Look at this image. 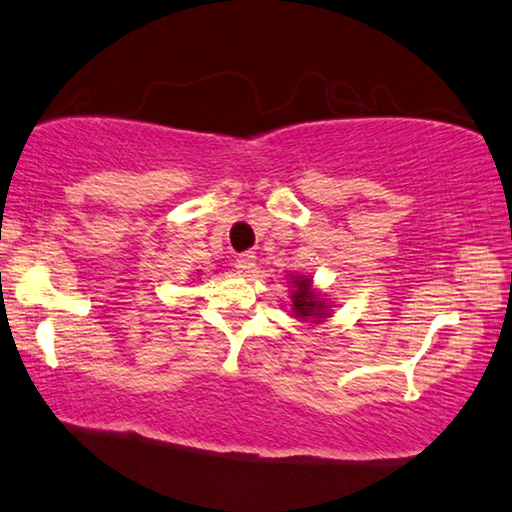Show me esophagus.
I'll list each match as a JSON object with an SVG mask.
<instances>
[{
    "mask_svg": "<svg viewBox=\"0 0 512 512\" xmlns=\"http://www.w3.org/2000/svg\"><path fill=\"white\" fill-rule=\"evenodd\" d=\"M236 267H238V272L240 274H249V272H254V267H256V256L251 254V251H245V254H240L238 258H236Z\"/></svg>",
    "mask_w": 512,
    "mask_h": 512,
    "instance_id": "34e87169",
    "label": "esophagus"
}]
</instances>
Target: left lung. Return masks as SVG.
<instances>
[{
    "label": "left lung",
    "instance_id": "8db88e82",
    "mask_svg": "<svg viewBox=\"0 0 512 512\" xmlns=\"http://www.w3.org/2000/svg\"><path fill=\"white\" fill-rule=\"evenodd\" d=\"M292 312L301 321H324L330 317V306L312 288V281L303 274H294L292 279Z\"/></svg>",
    "mask_w": 512,
    "mask_h": 512
}]
</instances>
